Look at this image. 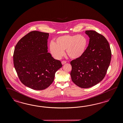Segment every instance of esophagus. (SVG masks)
<instances>
[{"mask_svg": "<svg viewBox=\"0 0 123 123\" xmlns=\"http://www.w3.org/2000/svg\"><path fill=\"white\" fill-rule=\"evenodd\" d=\"M66 62H66V61H62L61 63H62V64L63 65V64H64L65 63H66Z\"/></svg>", "mask_w": 123, "mask_h": 123, "instance_id": "obj_1", "label": "esophagus"}]
</instances>
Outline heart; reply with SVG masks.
Instances as JSON below:
<instances>
[{"label": "heart", "instance_id": "heart-1", "mask_svg": "<svg viewBox=\"0 0 123 123\" xmlns=\"http://www.w3.org/2000/svg\"><path fill=\"white\" fill-rule=\"evenodd\" d=\"M88 40L81 35H64L58 37L55 43L49 45V51L54 58L59 60L62 58L65 50L66 54L71 59H77L85 51Z\"/></svg>", "mask_w": 123, "mask_h": 123}]
</instances>
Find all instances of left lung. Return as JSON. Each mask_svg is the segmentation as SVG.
Segmentation results:
<instances>
[{
	"mask_svg": "<svg viewBox=\"0 0 123 123\" xmlns=\"http://www.w3.org/2000/svg\"><path fill=\"white\" fill-rule=\"evenodd\" d=\"M89 43L83 55L72 60V81L80 87L96 85L104 78L111 61V51L107 40L95 31H86Z\"/></svg>",
	"mask_w": 123,
	"mask_h": 123,
	"instance_id": "left-lung-1",
	"label": "left lung"
}]
</instances>
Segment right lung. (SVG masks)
Wrapping results in <instances>:
<instances>
[{
    "instance_id": "1",
    "label": "right lung",
    "mask_w": 123,
    "mask_h": 123,
    "mask_svg": "<svg viewBox=\"0 0 123 123\" xmlns=\"http://www.w3.org/2000/svg\"><path fill=\"white\" fill-rule=\"evenodd\" d=\"M48 33L32 31L15 46L13 64L21 82L36 90H42L54 81L56 71L62 67L60 60L48 52Z\"/></svg>"
}]
</instances>
